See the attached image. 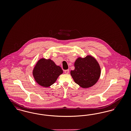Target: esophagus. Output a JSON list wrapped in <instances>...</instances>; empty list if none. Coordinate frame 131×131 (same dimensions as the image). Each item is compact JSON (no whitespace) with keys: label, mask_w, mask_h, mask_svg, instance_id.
<instances>
[{"label":"esophagus","mask_w":131,"mask_h":131,"mask_svg":"<svg viewBox=\"0 0 131 131\" xmlns=\"http://www.w3.org/2000/svg\"><path fill=\"white\" fill-rule=\"evenodd\" d=\"M69 73V70H66L65 71V73L66 74H68Z\"/></svg>","instance_id":"esophagus-1"}]
</instances>
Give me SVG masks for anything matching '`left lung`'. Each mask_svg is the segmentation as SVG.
<instances>
[{"label": "left lung", "instance_id": "1", "mask_svg": "<svg viewBox=\"0 0 131 131\" xmlns=\"http://www.w3.org/2000/svg\"><path fill=\"white\" fill-rule=\"evenodd\" d=\"M75 69L70 74L75 82L83 88L95 85L101 75L100 65L93 56L88 55L78 57L74 63Z\"/></svg>", "mask_w": 131, "mask_h": 131}]
</instances>
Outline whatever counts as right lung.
<instances>
[{"instance_id": "right-lung-1", "label": "right lung", "mask_w": 131, "mask_h": 131, "mask_svg": "<svg viewBox=\"0 0 131 131\" xmlns=\"http://www.w3.org/2000/svg\"><path fill=\"white\" fill-rule=\"evenodd\" d=\"M63 73L62 69L50 59L42 58L35 64L32 74L35 81L40 85L48 87L56 81Z\"/></svg>"}]
</instances>
